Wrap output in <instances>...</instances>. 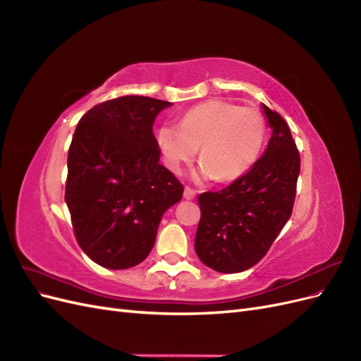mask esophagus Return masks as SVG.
Returning a JSON list of instances; mask_svg holds the SVG:
<instances>
[{
  "mask_svg": "<svg viewBox=\"0 0 361 361\" xmlns=\"http://www.w3.org/2000/svg\"><path fill=\"white\" fill-rule=\"evenodd\" d=\"M195 195H197V191L195 190H192V188H190V187H185V190H183V197L187 199V200H192Z\"/></svg>",
  "mask_w": 361,
  "mask_h": 361,
  "instance_id": "esophagus-1",
  "label": "esophagus"
}]
</instances>
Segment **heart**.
Returning <instances> with one entry per match:
<instances>
[{"label":"heart","instance_id":"obj_1","mask_svg":"<svg viewBox=\"0 0 361 361\" xmlns=\"http://www.w3.org/2000/svg\"><path fill=\"white\" fill-rule=\"evenodd\" d=\"M267 138L265 117L256 108L221 99L192 106L179 126L162 125L157 143L166 166L179 173L200 147V164L194 180L231 182L255 166Z\"/></svg>","mask_w":361,"mask_h":361}]
</instances>
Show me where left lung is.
Wrapping results in <instances>:
<instances>
[{
  "instance_id": "left-lung-1",
  "label": "left lung",
  "mask_w": 361,
  "mask_h": 361,
  "mask_svg": "<svg viewBox=\"0 0 361 361\" xmlns=\"http://www.w3.org/2000/svg\"><path fill=\"white\" fill-rule=\"evenodd\" d=\"M262 110L272 130L265 154L224 190L199 195L195 253L224 274L255 267L267 255L290 218L297 192L300 154L290 129L265 104Z\"/></svg>"
}]
</instances>
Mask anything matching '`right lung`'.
<instances>
[{
  "label": "right lung",
  "mask_w": 361,
  "mask_h": 361,
  "mask_svg": "<svg viewBox=\"0 0 361 361\" xmlns=\"http://www.w3.org/2000/svg\"><path fill=\"white\" fill-rule=\"evenodd\" d=\"M171 102L123 96L94 105L76 125L64 200L76 241L97 265L126 269L155 245L162 215L183 194L159 162L154 122Z\"/></svg>",
  "instance_id": "right-lung-1"
}]
</instances>
